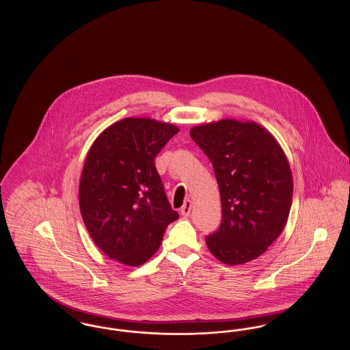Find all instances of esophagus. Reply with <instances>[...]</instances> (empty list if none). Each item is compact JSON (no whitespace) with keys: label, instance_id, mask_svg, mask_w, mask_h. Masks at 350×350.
<instances>
[{"label":"esophagus","instance_id":"34e87169","mask_svg":"<svg viewBox=\"0 0 350 350\" xmlns=\"http://www.w3.org/2000/svg\"><path fill=\"white\" fill-rule=\"evenodd\" d=\"M191 213V200H185L183 207H181V214L183 217H189Z\"/></svg>","mask_w":350,"mask_h":350}]
</instances>
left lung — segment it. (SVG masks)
I'll return each mask as SVG.
<instances>
[{"mask_svg": "<svg viewBox=\"0 0 350 350\" xmlns=\"http://www.w3.org/2000/svg\"><path fill=\"white\" fill-rule=\"evenodd\" d=\"M190 136L214 167L221 200V224L206 236L208 250L227 265L257 258L281 234L291 208L282 148L257 123L233 119L197 126Z\"/></svg>", "mask_w": 350, "mask_h": 350, "instance_id": "1", "label": "left lung"}]
</instances>
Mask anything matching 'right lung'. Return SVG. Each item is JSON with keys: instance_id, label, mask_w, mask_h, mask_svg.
Returning a JSON list of instances; mask_svg holds the SVG:
<instances>
[{"instance_id": "1", "label": "right lung", "mask_w": 350, "mask_h": 350, "mask_svg": "<svg viewBox=\"0 0 350 350\" xmlns=\"http://www.w3.org/2000/svg\"><path fill=\"white\" fill-rule=\"evenodd\" d=\"M178 133L173 124L126 118L97 137L85 160L79 200L83 223L110 258L139 267L160 248L172 210L154 157Z\"/></svg>"}]
</instances>
